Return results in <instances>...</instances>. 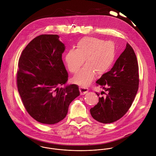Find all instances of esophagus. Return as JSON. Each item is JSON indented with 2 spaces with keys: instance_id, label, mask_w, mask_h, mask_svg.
Here are the masks:
<instances>
[{
  "instance_id": "obj_1",
  "label": "esophagus",
  "mask_w": 156,
  "mask_h": 156,
  "mask_svg": "<svg viewBox=\"0 0 156 156\" xmlns=\"http://www.w3.org/2000/svg\"><path fill=\"white\" fill-rule=\"evenodd\" d=\"M79 90L80 92L81 95H84V94H85L86 93H87L88 92L89 89H88V88L85 87L80 86V87H79Z\"/></svg>"
}]
</instances>
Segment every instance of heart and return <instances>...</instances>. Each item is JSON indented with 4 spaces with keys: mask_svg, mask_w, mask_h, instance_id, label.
Here are the masks:
<instances>
[{
    "mask_svg": "<svg viewBox=\"0 0 156 156\" xmlns=\"http://www.w3.org/2000/svg\"><path fill=\"white\" fill-rule=\"evenodd\" d=\"M73 82L87 86L95 78L96 73L101 76L111 68L115 59V45L113 41L94 37L82 38L77 43L76 50H69L65 56V61L69 71L76 73Z\"/></svg>",
    "mask_w": 156,
    "mask_h": 156,
    "instance_id": "obj_1",
    "label": "heart"
}]
</instances>
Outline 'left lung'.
Listing matches in <instances>:
<instances>
[{
	"instance_id": "8db88e82",
	"label": "left lung",
	"mask_w": 156,
	"mask_h": 156,
	"mask_svg": "<svg viewBox=\"0 0 156 156\" xmlns=\"http://www.w3.org/2000/svg\"><path fill=\"white\" fill-rule=\"evenodd\" d=\"M138 70L136 56L133 48L127 43L111 69L96 82L107 94L101 92V94L106 95L99 97L97 105L90 109L94 119L104 124L112 123L126 113L138 90Z\"/></svg>"
}]
</instances>
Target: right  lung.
I'll return each mask as SVG.
<instances>
[{"label":"right lung","mask_w":156,"mask_h":156,"mask_svg":"<svg viewBox=\"0 0 156 156\" xmlns=\"http://www.w3.org/2000/svg\"><path fill=\"white\" fill-rule=\"evenodd\" d=\"M58 35H41L23 50L17 84L23 104L36 121L54 124L67 115L69 104L80 95L78 86L66 85L68 73L62 59L66 46ZM64 85L62 88L58 86Z\"/></svg>","instance_id":"obj_1"}]
</instances>
